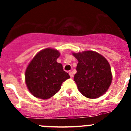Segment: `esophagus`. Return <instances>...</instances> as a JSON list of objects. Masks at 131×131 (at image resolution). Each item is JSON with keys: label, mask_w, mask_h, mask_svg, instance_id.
Instances as JSON below:
<instances>
[{"label": "esophagus", "mask_w": 131, "mask_h": 131, "mask_svg": "<svg viewBox=\"0 0 131 131\" xmlns=\"http://www.w3.org/2000/svg\"><path fill=\"white\" fill-rule=\"evenodd\" d=\"M69 76H70V77H73V74L72 71H69Z\"/></svg>", "instance_id": "esophagus-1"}]
</instances>
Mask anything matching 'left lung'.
<instances>
[{
    "label": "left lung",
    "instance_id": "left-lung-1",
    "mask_svg": "<svg viewBox=\"0 0 131 131\" xmlns=\"http://www.w3.org/2000/svg\"><path fill=\"white\" fill-rule=\"evenodd\" d=\"M72 54L79 62L74 81L80 92L91 99L106 93L112 81V70L107 60L92 50Z\"/></svg>",
    "mask_w": 131,
    "mask_h": 131
}]
</instances>
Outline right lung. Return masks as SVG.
<instances>
[{
    "instance_id": "1",
    "label": "right lung",
    "mask_w": 131,
    "mask_h": 131,
    "mask_svg": "<svg viewBox=\"0 0 131 131\" xmlns=\"http://www.w3.org/2000/svg\"><path fill=\"white\" fill-rule=\"evenodd\" d=\"M60 56L58 50L47 48L34 56L27 67L25 80L27 87L35 97L48 99L57 93L63 81L70 78L57 62Z\"/></svg>"
}]
</instances>
